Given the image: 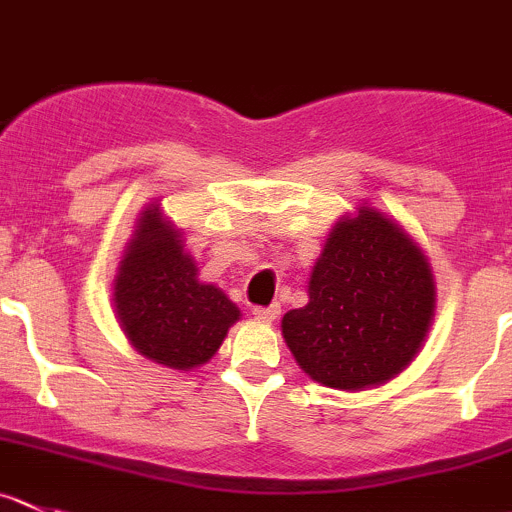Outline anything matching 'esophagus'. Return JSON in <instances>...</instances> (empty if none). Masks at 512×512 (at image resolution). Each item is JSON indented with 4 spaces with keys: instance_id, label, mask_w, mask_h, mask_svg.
I'll list each match as a JSON object with an SVG mask.
<instances>
[{
    "instance_id": "obj_1",
    "label": "esophagus",
    "mask_w": 512,
    "mask_h": 512,
    "mask_svg": "<svg viewBox=\"0 0 512 512\" xmlns=\"http://www.w3.org/2000/svg\"><path fill=\"white\" fill-rule=\"evenodd\" d=\"M252 315H255V320H260V322H272V320H277V315H280V305L255 307V310H252Z\"/></svg>"
}]
</instances>
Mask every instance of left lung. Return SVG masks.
Returning a JSON list of instances; mask_svg holds the SVG:
<instances>
[{
	"instance_id": "1",
	"label": "left lung",
	"mask_w": 512,
	"mask_h": 512,
	"mask_svg": "<svg viewBox=\"0 0 512 512\" xmlns=\"http://www.w3.org/2000/svg\"><path fill=\"white\" fill-rule=\"evenodd\" d=\"M435 307L433 272L395 222L362 207L330 232L310 302L282 317L297 365L327 388L362 390L415 357Z\"/></svg>"
}]
</instances>
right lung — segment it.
<instances>
[{
	"label": "right lung",
	"mask_w": 512,
	"mask_h": 512,
	"mask_svg": "<svg viewBox=\"0 0 512 512\" xmlns=\"http://www.w3.org/2000/svg\"><path fill=\"white\" fill-rule=\"evenodd\" d=\"M114 305L122 330L150 360L192 370L210 360L240 310L215 285L197 280L180 237L147 210L114 280Z\"/></svg>",
	"instance_id": "1"
}]
</instances>
